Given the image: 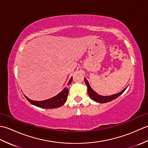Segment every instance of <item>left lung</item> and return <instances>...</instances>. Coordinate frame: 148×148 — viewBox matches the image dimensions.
I'll return each instance as SVG.
<instances>
[{"label":"left lung","mask_w":148,"mask_h":148,"mask_svg":"<svg viewBox=\"0 0 148 148\" xmlns=\"http://www.w3.org/2000/svg\"><path fill=\"white\" fill-rule=\"evenodd\" d=\"M84 82H85L86 84L87 85L88 93L90 98L93 100H94V101L99 103H106V102H111L112 100L118 98V97L120 95H121V94L125 92V90L127 89V88H125L123 90H122L121 92L116 94H114V95H112L110 96H101V95H99L98 93H97L95 91H93L92 90V88H91V86H90L88 81H87V79L85 77H84Z\"/></svg>","instance_id":"8db88e82"}]
</instances>
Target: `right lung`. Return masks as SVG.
<instances>
[{
	"label": "right lung",
	"instance_id": "add662e5",
	"mask_svg": "<svg viewBox=\"0 0 148 148\" xmlns=\"http://www.w3.org/2000/svg\"><path fill=\"white\" fill-rule=\"evenodd\" d=\"M72 81V77L71 78L70 81H69L68 84H70ZM69 93V89L67 88H65L62 92L56 95L54 97H52L51 99L48 100H43V101H34V100H30L27 97H25V98L27 99L28 101L32 104L39 107V108H45V109H54L58 108L59 107L63 106L66 102Z\"/></svg>",
	"mask_w": 148,
	"mask_h": 148
}]
</instances>
